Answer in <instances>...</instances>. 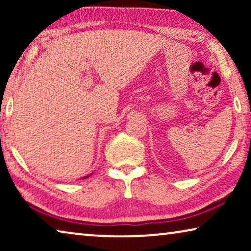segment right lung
<instances>
[{
    "label": "right lung",
    "instance_id": "obj_1",
    "mask_svg": "<svg viewBox=\"0 0 251 251\" xmlns=\"http://www.w3.org/2000/svg\"><path fill=\"white\" fill-rule=\"evenodd\" d=\"M88 177H90V175H88V176H85V177H83V179H85V178H88Z\"/></svg>",
    "mask_w": 251,
    "mask_h": 251
}]
</instances>
